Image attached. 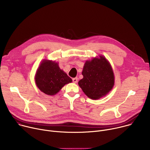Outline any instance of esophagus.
Masks as SVG:
<instances>
[{"label":"esophagus","instance_id":"1","mask_svg":"<svg viewBox=\"0 0 150 150\" xmlns=\"http://www.w3.org/2000/svg\"><path fill=\"white\" fill-rule=\"evenodd\" d=\"M72 81L74 83H76L78 82V78H72Z\"/></svg>","mask_w":150,"mask_h":150}]
</instances>
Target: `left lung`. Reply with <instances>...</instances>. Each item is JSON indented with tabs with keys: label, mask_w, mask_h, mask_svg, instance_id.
Wrapping results in <instances>:
<instances>
[{
	"label": "left lung",
	"mask_w": 150,
	"mask_h": 150,
	"mask_svg": "<svg viewBox=\"0 0 150 150\" xmlns=\"http://www.w3.org/2000/svg\"><path fill=\"white\" fill-rule=\"evenodd\" d=\"M85 62L79 86L89 98L98 99L105 96L114 85V74L109 62L103 56Z\"/></svg>",
	"instance_id": "left-lung-1"
}]
</instances>
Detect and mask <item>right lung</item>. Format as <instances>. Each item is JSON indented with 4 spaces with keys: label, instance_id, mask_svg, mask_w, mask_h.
<instances>
[{
    "label": "right lung",
    "instance_id": "1",
    "mask_svg": "<svg viewBox=\"0 0 150 150\" xmlns=\"http://www.w3.org/2000/svg\"><path fill=\"white\" fill-rule=\"evenodd\" d=\"M35 81L38 88L46 94L52 96L57 93L72 79L60 69L57 63L43 60L38 69Z\"/></svg>",
    "mask_w": 150,
    "mask_h": 150
}]
</instances>
